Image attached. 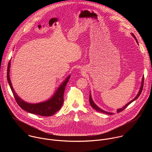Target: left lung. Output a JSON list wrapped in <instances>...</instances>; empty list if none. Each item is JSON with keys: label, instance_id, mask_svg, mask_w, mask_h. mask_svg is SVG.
<instances>
[{"label": "left lung", "instance_id": "8db88e82", "mask_svg": "<svg viewBox=\"0 0 152 152\" xmlns=\"http://www.w3.org/2000/svg\"><path fill=\"white\" fill-rule=\"evenodd\" d=\"M131 34H132V35L134 37V38L135 39V40H136L138 44V41H137V38L135 37V36L134 35V34L133 33H132ZM143 85H144V76H143V77H142V82H141V86H140V89L139 92H138V94L137 95V96H136L134 99H132L131 101H130V102H128L127 104H125L123 107L120 108V109H118V110H117V113H120V112L122 111L123 110H124L126 107H127V106H129V105L130 104H131L132 102H133L134 101H135L136 99H137L138 98V97L140 96V95L141 94V92H142V88H143ZM89 100H90V103L91 106L94 108V109L95 110H96L97 111H98V112H99V113H105L106 114H107V115H113V114H114V113H110V112L105 111H104V110H103L100 109V108L99 107H98V106L95 104V103L93 102V99H92V97H91V93H90V99H89Z\"/></svg>", "mask_w": 152, "mask_h": 152}]
</instances>
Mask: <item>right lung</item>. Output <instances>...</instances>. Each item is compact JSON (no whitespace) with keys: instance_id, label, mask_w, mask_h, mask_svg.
<instances>
[{"instance_id":"obj_1","label":"right lung","mask_w":152,"mask_h":152,"mask_svg":"<svg viewBox=\"0 0 152 152\" xmlns=\"http://www.w3.org/2000/svg\"><path fill=\"white\" fill-rule=\"evenodd\" d=\"M10 66L11 61L9 62L8 65L7 80L14 98L21 109L31 114L47 117L53 115L55 113L60 110L64 103V93L65 88H66V85L69 80L70 75H69L63 82H62L56 92L49 99L40 103H30L21 99L14 91L10 77Z\"/></svg>"}]
</instances>
